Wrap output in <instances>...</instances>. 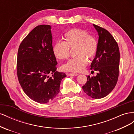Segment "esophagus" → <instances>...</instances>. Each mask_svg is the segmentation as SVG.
Masks as SVG:
<instances>
[{"mask_svg": "<svg viewBox=\"0 0 134 134\" xmlns=\"http://www.w3.org/2000/svg\"><path fill=\"white\" fill-rule=\"evenodd\" d=\"M78 75V74L77 73H75V72H70V73L69 74V76H75Z\"/></svg>", "mask_w": 134, "mask_h": 134, "instance_id": "esophagus-1", "label": "esophagus"}]
</instances>
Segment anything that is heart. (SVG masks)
I'll return each instance as SVG.
<instances>
[{
  "label": "heart",
  "instance_id": "1",
  "mask_svg": "<svg viewBox=\"0 0 134 134\" xmlns=\"http://www.w3.org/2000/svg\"><path fill=\"white\" fill-rule=\"evenodd\" d=\"M64 42H57L53 46L52 52L59 60L67 59L70 55V49L75 48V55L64 64L63 69L66 71H82L87 65V59H93L98 51V43L95 37L89 35L86 31L79 28L70 30L64 35Z\"/></svg>",
  "mask_w": 134,
  "mask_h": 134
}]
</instances>
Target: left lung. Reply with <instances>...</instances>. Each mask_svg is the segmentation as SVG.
<instances>
[{
	"label": "left lung",
	"instance_id": "obj_1",
	"mask_svg": "<svg viewBox=\"0 0 134 134\" xmlns=\"http://www.w3.org/2000/svg\"><path fill=\"white\" fill-rule=\"evenodd\" d=\"M98 34V48L91 65V69L98 72L95 76H87L82 87L84 92L92 98L107 96L116 86L119 75L120 51L118 44L109 32L93 25Z\"/></svg>",
	"mask_w": 134,
	"mask_h": 134
}]
</instances>
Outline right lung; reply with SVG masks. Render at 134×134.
Returning a JSON list of instances; mask_svg holds the SVG:
<instances>
[{"label": "right lung", "instance_id": "obj_1", "mask_svg": "<svg viewBox=\"0 0 134 134\" xmlns=\"http://www.w3.org/2000/svg\"><path fill=\"white\" fill-rule=\"evenodd\" d=\"M51 28L47 25L36 27L24 38L18 51L19 82L26 95L40 103L53 99L59 93L61 81L66 76L56 71Z\"/></svg>", "mask_w": 134, "mask_h": 134}]
</instances>
